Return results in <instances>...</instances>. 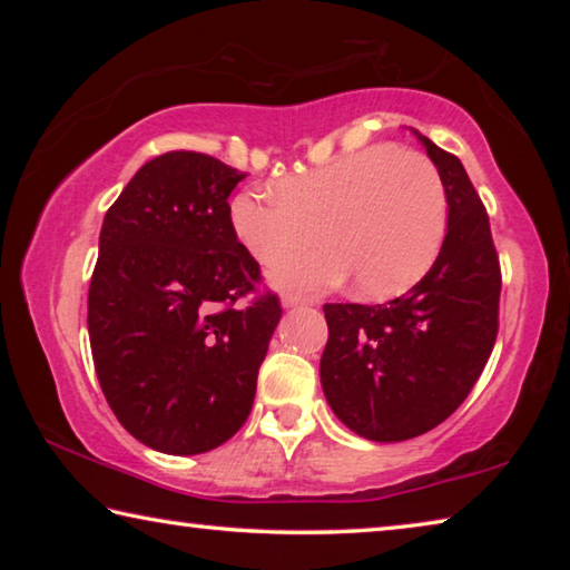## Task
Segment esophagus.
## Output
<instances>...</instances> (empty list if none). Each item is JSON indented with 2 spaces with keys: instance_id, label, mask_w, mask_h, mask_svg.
<instances>
[{
  "instance_id": "esophagus-1",
  "label": "esophagus",
  "mask_w": 570,
  "mask_h": 570,
  "mask_svg": "<svg viewBox=\"0 0 570 570\" xmlns=\"http://www.w3.org/2000/svg\"><path fill=\"white\" fill-rule=\"evenodd\" d=\"M304 304H312V298H306L302 294H284L282 296V306L292 308V306H304Z\"/></svg>"
}]
</instances>
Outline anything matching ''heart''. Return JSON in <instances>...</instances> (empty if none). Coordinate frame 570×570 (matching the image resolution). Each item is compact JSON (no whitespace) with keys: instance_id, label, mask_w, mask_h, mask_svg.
Masks as SVG:
<instances>
[{"instance_id":"1","label":"heart","mask_w":570,"mask_h":570,"mask_svg":"<svg viewBox=\"0 0 570 570\" xmlns=\"http://www.w3.org/2000/svg\"><path fill=\"white\" fill-rule=\"evenodd\" d=\"M230 226L264 266L327 236L332 249L276 266V286L316 292L356 276L364 294L390 296L420 282L435 262L448 193L424 153L380 142L276 188L238 193Z\"/></svg>"}]
</instances>
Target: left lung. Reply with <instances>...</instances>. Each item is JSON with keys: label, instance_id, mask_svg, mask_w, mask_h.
<instances>
[{"label": "left lung", "instance_id": "1", "mask_svg": "<svg viewBox=\"0 0 570 570\" xmlns=\"http://www.w3.org/2000/svg\"><path fill=\"white\" fill-rule=\"evenodd\" d=\"M414 135L448 193L435 264L387 304H324V397L346 428L374 442H402L445 422L475 387L498 336L500 264L485 206L462 163Z\"/></svg>", "mask_w": 570, "mask_h": 570}]
</instances>
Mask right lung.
<instances>
[{
    "label": "right lung",
    "instance_id": "add662e5",
    "mask_svg": "<svg viewBox=\"0 0 570 570\" xmlns=\"http://www.w3.org/2000/svg\"><path fill=\"white\" fill-rule=\"evenodd\" d=\"M246 173L204 153L148 160L110 206L88 294L95 372L115 417L166 455H200L246 422L282 320L230 226Z\"/></svg>",
    "mask_w": 570,
    "mask_h": 570
}]
</instances>
